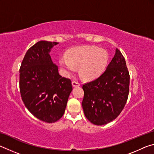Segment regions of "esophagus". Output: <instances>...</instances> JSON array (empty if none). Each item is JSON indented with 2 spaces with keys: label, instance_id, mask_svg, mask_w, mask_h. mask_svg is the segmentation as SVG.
<instances>
[{
  "label": "esophagus",
  "instance_id": "esophagus-1",
  "mask_svg": "<svg viewBox=\"0 0 154 154\" xmlns=\"http://www.w3.org/2000/svg\"><path fill=\"white\" fill-rule=\"evenodd\" d=\"M72 85L73 87H79L80 85V83L79 82H77V81H72Z\"/></svg>",
  "mask_w": 154,
  "mask_h": 154
}]
</instances>
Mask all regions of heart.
<instances>
[{
    "mask_svg": "<svg viewBox=\"0 0 154 154\" xmlns=\"http://www.w3.org/2000/svg\"><path fill=\"white\" fill-rule=\"evenodd\" d=\"M109 62V54L96 46H84L74 49L67 54L66 58L59 60V65L68 76L79 68L83 79L93 80L102 75Z\"/></svg>",
    "mask_w": 154,
    "mask_h": 154,
    "instance_id": "obj_1",
    "label": "heart"
}]
</instances>
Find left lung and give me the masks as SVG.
<instances>
[{
	"instance_id": "left-lung-1",
	"label": "left lung",
	"mask_w": 154,
	"mask_h": 154,
	"mask_svg": "<svg viewBox=\"0 0 154 154\" xmlns=\"http://www.w3.org/2000/svg\"><path fill=\"white\" fill-rule=\"evenodd\" d=\"M129 84L130 75L126 61L116 49L104 73L83 85L82 107L88 120L97 126L114 120L126 105Z\"/></svg>"
}]
</instances>
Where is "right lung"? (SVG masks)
I'll return each mask as SVG.
<instances>
[{
    "mask_svg": "<svg viewBox=\"0 0 154 154\" xmlns=\"http://www.w3.org/2000/svg\"><path fill=\"white\" fill-rule=\"evenodd\" d=\"M57 42L41 41L28 49L20 69V90L26 107L40 120L60 119L72 90L71 81L62 77L49 55Z\"/></svg>",
    "mask_w": 154,
    "mask_h": 154,
    "instance_id": "right-lung-1",
    "label": "right lung"
}]
</instances>
